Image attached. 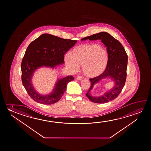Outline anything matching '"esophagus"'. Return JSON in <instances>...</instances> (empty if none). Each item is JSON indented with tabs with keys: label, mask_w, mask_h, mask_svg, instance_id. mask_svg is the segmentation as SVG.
<instances>
[{
	"label": "esophagus",
	"mask_w": 151,
	"mask_h": 151,
	"mask_svg": "<svg viewBox=\"0 0 151 151\" xmlns=\"http://www.w3.org/2000/svg\"><path fill=\"white\" fill-rule=\"evenodd\" d=\"M76 79L81 81V80L82 79V77H81V76H77Z\"/></svg>",
	"instance_id": "esophagus-1"
}]
</instances>
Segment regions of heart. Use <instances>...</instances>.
I'll list each match as a JSON object with an SVG mask.
<instances>
[{"instance_id":"b5f03b06","label":"heart","mask_w":151,"mask_h":151,"mask_svg":"<svg viewBox=\"0 0 151 151\" xmlns=\"http://www.w3.org/2000/svg\"><path fill=\"white\" fill-rule=\"evenodd\" d=\"M71 56L66 54L65 62L73 71H76L82 66L84 75L95 77L101 74L106 69L109 60L107 51L99 44H81L72 50Z\"/></svg>"}]
</instances>
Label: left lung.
Listing matches in <instances>:
<instances>
[{"label":"left lung","instance_id":"left-lung-1","mask_svg":"<svg viewBox=\"0 0 151 151\" xmlns=\"http://www.w3.org/2000/svg\"><path fill=\"white\" fill-rule=\"evenodd\" d=\"M99 40L107 47L109 60L107 68L104 72L98 76L91 78V85L86 95L92 102L104 104L116 99L124 86L127 78L128 65V55L125 49L118 40L116 39L108 33L101 32L83 38L81 40ZM110 77L115 83L114 87L107 91L104 96L95 97L91 95L90 91L94 85L100 80Z\"/></svg>","mask_w":151,"mask_h":151}]
</instances>
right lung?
Masks as SVG:
<instances>
[{
	"mask_svg": "<svg viewBox=\"0 0 151 151\" xmlns=\"http://www.w3.org/2000/svg\"><path fill=\"white\" fill-rule=\"evenodd\" d=\"M76 42V40L62 39L47 33L40 35L29 44L21 62V80L28 95L34 101L52 104L63 96L67 83L74 80L72 75L58 79L53 91L47 95H42L35 91L31 79L38 68L46 66L54 68L64 64V54Z\"/></svg>",
	"mask_w": 151,
	"mask_h": 151,
	"instance_id": "1",
	"label": "right lung"
}]
</instances>
